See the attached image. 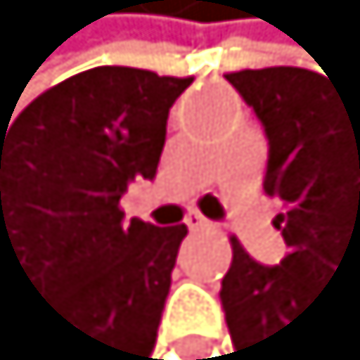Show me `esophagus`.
Instances as JSON below:
<instances>
[{
  "instance_id": "esophagus-1",
  "label": "esophagus",
  "mask_w": 360,
  "mask_h": 360,
  "mask_svg": "<svg viewBox=\"0 0 360 360\" xmlns=\"http://www.w3.org/2000/svg\"><path fill=\"white\" fill-rule=\"evenodd\" d=\"M186 225H189V229L195 231V229H207V225H210V222H207V219H204V217H201V213H198V210H189V213H186Z\"/></svg>"
}]
</instances>
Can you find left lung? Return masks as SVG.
I'll return each instance as SVG.
<instances>
[{
	"mask_svg": "<svg viewBox=\"0 0 360 360\" xmlns=\"http://www.w3.org/2000/svg\"><path fill=\"white\" fill-rule=\"evenodd\" d=\"M268 135L264 192L285 210L274 219L289 246L280 264H259L231 240L222 310L234 358L271 360L337 276L360 280V89L307 68L274 65L225 75Z\"/></svg>",
	"mask_w": 360,
	"mask_h": 360,
	"instance_id": "left-lung-1",
	"label": "left lung"
}]
</instances>
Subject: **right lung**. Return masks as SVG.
<instances>
[{
	"label": "right lung",
	"instance_id": "1",
	"mask_svg": "<svg viewBox=\"0 0 360 360\" xmlns=\"http://www.w3.org/2000/svg\"><path fill=\"white\" fill-rule=\"evenodd\" d=\"M189 84L98 65L0 126V264L75 328L84 360H147L156 346L186 225L126 222L120 198L156 177Z\"/></svg>",
	"mask_w": 360,
	"mask_h": 360
}]
</instances>
